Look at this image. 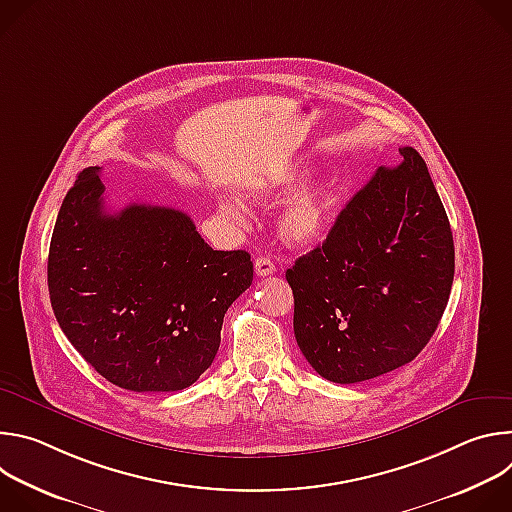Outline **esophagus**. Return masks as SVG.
I'll return each mask as SVG.
<instances>
[{
	"label": "esophagus",
	"mask_w": 512,
	"mask_h": 512,
	"mask_svg": "<svg viewBox=\"0 0 512 512\" xmlns=\"http://www.w3.org/2000/svg\"><path fill=\"white\" fill-rule=\"evenodd\" d=\"M255 273H257L259 277L273 275V273H275V263H273L269 257L261 255V257H257V259H255Z\"/></svg>",
	"instance_id": "obj_1"
}]
</instances>
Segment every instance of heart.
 Segmentation results:
<instances>
[{
    "mask_svg": "<svg viewBox=\"0 0 512 512\" xmlns=\"http://www.w3.org/2000/svg\"><path fill=\"white\" fill-rule=\"evenodd\" d=\"M312 172L314 166L310 162H300L294 168L285 170L279 178L257 186L253 194L257 198H279L291 186L308 178ZM340 194V182L332 176H322L296 192L285 202L279 214V231L283 239L294 245H312L320 241L336 214ZM221 210L235 223L245 221L243 206L235 198H223Z\"/></svg>",
    "mask_w": 512,
    "mask_h": 512,
    "instance_id": "1",
    "label": "heart"
}]
</instances>
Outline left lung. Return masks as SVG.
I'll return each mask as SVG.
<instances>
[{
    "mask_svg": "<svg viewBox=\"0 0 512 512\" xmlns=\"http://www.w3.org/2000/svg\"><path fill=\"white\" fill-rule=\"evenodd\" d=\"M379 168L326 241L285 271L294 332L312 369L340 385L411 362L450 300L454 237L423 158Z\"/></svg>",
    "mask_w": 512,
    "mask_h": 512,
    "instance_id": "1",
    "label": "left lung"
}]
</instances>
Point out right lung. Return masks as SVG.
Listing matches in <instances>:
<instances>
[{
	"label": "right lung",
	"mask_w": 512,
	"mask_h": 512,
	"mask_svg": "<svg viewBox=\"0 0 512 512\" xmlns=\"http://www.w3.org/2000/svg\"><path fill=\"white\" fill-rule=\"evenodd\" d=\"M101 168L62 200L48 253L54 316L109 383L182 391L210 367L229 306L253 281L247 251H214L176 208L107 212Z\"/></svg>",
	"instance_id": "add662e5"
}]
</instances>
